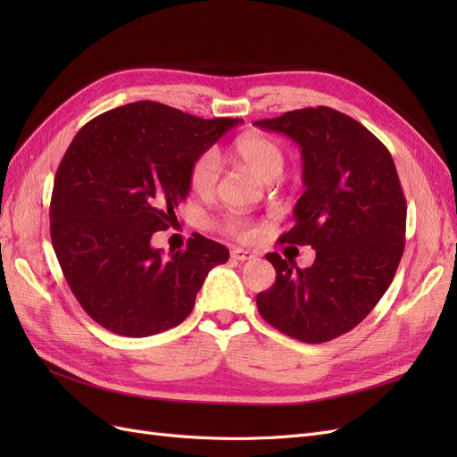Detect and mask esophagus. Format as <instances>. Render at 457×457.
<instances>
[{
  "instance_id": "obj_1",
  "label": "esophagus",
  "mask_w": 457,
  "mask_h": 457,
  "mask_svg": "<svg viewBox=\"0 0 457 457\" xmlns=\"http://www.w3.org/2000/svg\"><path fill=\"white\" fill-rule=\"evenodd\" d=\"M230 257H232L234 261H250V259H253L255 255H253L252 252H245V250H240V247H234V250L230 252Z\"/></svg>"
}]
</instances>
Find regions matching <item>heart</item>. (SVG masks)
I'll list each match as a JSON object with an SVG mask.
<instances>
[{"mask_svg": "<svg viewBox=\"0 0 457 457\" xmlns=\"http://www.w3.org/2000/svg\"><path fill=\"white\" fill-rule=\"evenodd\" d=\"M232 158L245 165L247 170L253 171L262 181H276L280 179L286 168V152L282 145L272 139V137L250 133L244 135L232 145ZM219 160L213 152H204L190 165L188 181L190 188L196 192L198 196H210L215 192L219 183ZM225 230L230 237L238 240H250L255 234V227L250 219L240 215H230L225 219Z\"/></svg>", "mask_w": 457, "mask_h": 457, "instance_id": "heart-1", "label": "heart"}]
</instances>
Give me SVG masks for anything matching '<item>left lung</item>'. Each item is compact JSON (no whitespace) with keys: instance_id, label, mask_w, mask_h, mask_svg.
Wrapping results in <instances>:
<instances>
[{"instance_id":"1","label":"left lung","mask_w":457,"mask_h":457,"mask_svg":"<svg viewBox=\"0 0 457 457\" xmlns=\"http://www.w3.org/2000/svg\"><path fill=\"white\" fill-rule=\"evenodd\" d=\"M255 126L284 133L301 148L305 192L280 244L316 250L307 269L267 253L276 282L257 295V309L289 337L326 343L364 320L403 259L406 198L395 162L362 123L328 106L292 110Z\"/></svg>"}]
</instances>
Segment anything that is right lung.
<instances>
[{
    "mask_svg": "<svg viewBox=\"0 0 457 457\" xmlns=\"http://www.w3.org/2000/svg\"><path fill=\"white\" fill-rule=\"evenodd\" d=\"M244 120H204L152 101L93 118L54 175L51 242L64 278L96 324L148 337L181 324L223 244L195 234L163 257L152 234L170 228L185 202L190 165Z\"/></svg>",
    "mask_w": 457,
    "mask_h": 457,
    "instance_id": "1",
    "label": "right lung"
}]
</instances>
